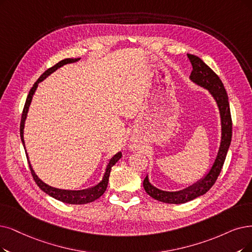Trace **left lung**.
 Segmentation results:
<instances>
[{
  "label": "left lung",
  "mask_w": 252,
  "mask_h": 252,
  "mask_svg": "<svg viewBox=\"0 0 252 252\" xmlns=\"http://www.w3.org/2000/svg\"><path fill=\"white\" fill-rule=\"evenodd\" d=\"M189 61L192 65V71L190 74V79L199 87L207 89L212 95L217 103L220 120H221V140L217 156L214 163L209 169V172L197 182L188 186L187 188L179 191H164L160 190L150 183L148 175L144 180V188L146 192L159 202L166 204H184L190 202L200 195L205 194L212 187L223 166L224 160L231 140V123L230 109L228 103V97L224 86L218 75L211 69L202 59L194 55H187Z\"/></svg>",
  "instance_id": "8db88e82"
}]
</instances>
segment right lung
Here are the masks:
<instances>
[{
    "instance_id": "obj_1",
    "label": "right lung",
    "mask_w": 252,
    "mask_h": 252,
    "mask_svg": "<svg viewBox=\"0 0 252 252\" xmlns=\"http://www.w3.org/2000/svg\"><path fill=\"white\" fill-rule=\"evenodd\" d=\"M78 60H79V58L78 59H65V60H62V61H60L58 64H56L52 68L47 69L46 71L38 78V80L34 84L32 89L30 90L29 95H28L27 100H26L25 107H24L23 115H22V121H21V138H22V142H23L25 151H26L25 139H24L25 122H26L27 115H28V112H29L30 104H31V102H32V98H33V95L35 94V91H36V89L38 87V84L41 83L44 78H46L49 74H52L53 72H55L56 70L59 69L60 67H62L64 65H66V64L74 63V62L78 61ZM26 155H27V159H28L30 169H31L32 176H33V178L35 180L36 184L39 186V188L41 189L42 191H44V192L46 194H48L49 196H52V197L60 200V202L70 204V205L89 204V203H91V202H94V200H96L97 198H99L100 196H101L105 192L107 184H108V178H109V174H110V169H112V167L118 162V160L121 157H122V153L118 152L116 155H114L112 158L109 159L108 163L106 165V168H105V173L103 175V178H102V180L100 181V182L97 185H95V186H93L91 188H88V189H83V190H65V189H59V188H55V187L49 186V185L45 184L42 180H40L38 178V176L35 174L31 163H30V160H29V157H28L27 151H26Z\"/></svg>"
}]
</instances>
